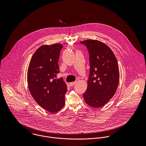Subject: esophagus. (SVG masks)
<instances>
[{"label": "esophagus", "instance_id": "34e87169", "mask_svg": "<svg viewBox=\"0 0 146 146\" xmlns=\"http://www.w3.org/2000/svg\"><path fill=\"white\" fill-rule=\"evenodd\" d=\"M76 83V82H71V83H69V85L71 86H73L74 85H75Z\"/></svg>", "mask_w": 146, "mask_h": 146}]
</instances>
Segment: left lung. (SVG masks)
I'll return each mask as SVG.
<instances>
[{
	"instance_id": "left-lung-1",
	"label": "left lung",
	"mask_w": 146,
	"mask_h": 146,
	"mask_svg": "<svg viewBox=\"0 0 146 146\" xmlns=\"http://www.w3.org/2000/svg\"><path fill=\"white\" fill-rule=\"evenodd\" d=\"M80 42L86 46L89 54V76L84 99L89 106L99 108L116 92L120 77L118 63L113 52L104 42L91 39Z\"/></svg>"
}]
</instances>
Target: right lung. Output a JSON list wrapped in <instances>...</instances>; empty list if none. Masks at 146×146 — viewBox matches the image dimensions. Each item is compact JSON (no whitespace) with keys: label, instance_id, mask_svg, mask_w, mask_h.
<instances>
[{"label":"right lung","instance_id":"add662e5","mask_svg":"<svg viewBox=\"0 0 146 146\" xmlns=\"http://www.w3.org/2000/svg\"><path fill=\"white\" fill-rule=\"evenodd\" d=\"M63 45H43L33 54L27 71L29 91L37 104L51 113L60 111L64 104L66 84L60 73L58 60Z\"/></svg>","mask_w":146,"mask_h":146}]
</instances>
